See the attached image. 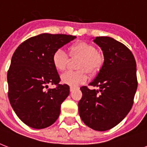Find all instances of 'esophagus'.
<instances>
[{
  "label": "esophagus",
  "mask_w": 147,
  "mask_h": 147,
  "mask_svg": "<svg viewBox=\"0 0 147 147\" xmlns=\"http://www.w3.org/2000/svg\"><path fill=\"white\" fill-rule=\"evenodd\" d=\"M76 88H75V87H71H71H70V92H73V91H74V90L76 89Z\"/></svg>",
  "instance_id": "34e87169"
}]
</instances>
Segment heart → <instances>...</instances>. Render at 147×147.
<instances>
[{
  "label": "heart",
  "mask_w": 147,
  "mask_h": 147,
  "mask_svg": "<svg viewBox=\"0 0 147 147\" xmlns=\"http://www.w3.org/2000/svg\"><path fill=\"white\" fill-rule=\"evenodd\" d=\"M69 54L71 58H81L78 62L77 71H68L61 76V80L64 84L70 86H77L86 82L88 78V71L91 75L97 73L104 62V56L96 50L91 43L78 42L70 46ZM53 66L58 71H64L69 63V55L64 50L59 49L53 53Z\"/></svg>",
  "instance_id": "heart-1"
}]
</instances>
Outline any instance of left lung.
Masks as SVG:
<instances>
[{"label": "left lung", "mask_w": 147, "mask_h": 147, "mask_svg": "<svg viewBox=\"0 0 147 147\" xmlns=\"http://www.w3.org/2000/svg\"><path fill=\"white\" fill-rule=\"evenodd\" d=\"M100 47L104 63L89 85L81 87L78 112L84 123L94 130H110L123 120L134 104L137 88V64L131 51L108 36L93 40Z\"/></svg>", "instance_id": "left-lung-1"}]
</instances>
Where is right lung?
<instances>
[{
    "mask_svg": "<svg viewBox=\"0 0 147 147\" xmlns=\"http://www.w3.org/2000/svg\"><path fill=\"white\" fill-rule=\"evenodd\" d=\"M76 38L42 33L29 38L15 50L7 72L8 98L17 117L29 127H48L59 116L69 86L59 84L52 59L55 51ZM49 84L57 88L47 90Z\"/></svg>",
    "mask_w": 147,
    "mask_h": 147,
    "instance_id": "1",
    "label": "right lung"
}]
</instances>
